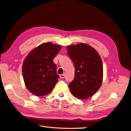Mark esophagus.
Segmentation results:
<instances>
[{"instance_id": "obj_1", "label": "esophagus", "mask_w": 131, "mask_h": 131, "mask_svg": "<svg viewBox=\"0 0 131 131\" xmlns=\"http://www.w3.org/2000/svg\"><path fill=\"white\" fill-rule=\"evenodd\" d=\"M65 74H61V75H60V77L61 78V79H63L64 78H65Z\"/></svg>"}]
</instances>
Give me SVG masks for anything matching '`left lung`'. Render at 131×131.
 I'll use <instances>...</instances> for the list:
<instances>
[{
    "label": "left lung",
    "instance_id": "left-lung-1",
    "mask_svg": "<svg viewBox=\"0 0 131 131\" xmlns=\"http://www.w3.org/2000/svg\"><path fill=\"white\" fill-rule=\"evenodd\" d=\"M68 54L75 67V77L69 84L73 95L88 99L97 92L103 80V64L98 53L84 43L67 46Z\"/></svg>",
    "mask_w": 131,
    "mask_h": 131
}]
</instances>
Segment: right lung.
I'll list each match as a JSON object with an SVG mask.
<instances>
[{
  "instance_id": "right-lung-1",
  "label": "right lung",
  "mask_w": 131,
  "mask_h": 131,
  "mask_svg": "<svg viewBox=\"0 0 131 131\" xmlns=\"http://www.w3.org/2000/svg\"><path fill=\"white\" fill-rule=\"evenodd\" d=\"M61 47L46 42L32 50L23 65V75L25 86L30 93L37 96L50 93L59 75L53 60L60 52Z\"/></svg>"
}]
</instances>
